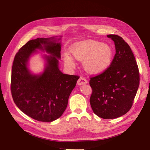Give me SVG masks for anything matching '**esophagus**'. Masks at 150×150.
<instances>
[{"label": "esophagus", "instance_id": "obj_1", "mask_svg": "<svg viewBox=\"0 0 150 150\" xmlns=\"http://www.w3.org/2000/svg\"><path fill=\"white\" fill-rule=\"evenodd\" d=\"M87 83V79H85L84 77H82V76H81V77L78 79V82H77L78 85H83V84H85V83Z\"/></svg>", "mask_w": 150, "mask_h": 150}]
</instances>
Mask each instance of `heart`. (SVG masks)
<instances>
[{
  "mask_svg": "<svg viewBox=\"0 0 150 150\" xmlns=\"http://www.w3.org/2000/svg\"><path fill=\"white\" fill-rule=\"evenodd\" d=\"M71 52L76 59L83 62L84 69L90 74H98L108 68L111 64L113 52L108 44L94 41H88L74 46ZM67 65L73 67L74 59L69 55H64Z\"/></svg>",
  "mask_w": 150,
  "mask_h": 150,
  "instance_id": "heart-1",
  "label": "heart"
}]
</instances>
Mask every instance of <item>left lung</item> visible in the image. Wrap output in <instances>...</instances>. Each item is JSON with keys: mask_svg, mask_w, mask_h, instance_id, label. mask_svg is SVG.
Masks as SVG:
<instances>
[{"mask_svg": "<svg viewBox=\"0 0 150 150\" xmlns=\"http://www.w3.org/2000/svg\"><path fill=\"white\" fill-rule=\"evenodd\" d=\"M115 42L111 64L101 74L90 78V103L94 114L104 119L120 117L129 111L140 83L135 57L123 38L108 35Z\"/></svg>", "mask_w": 150, "mask_h": 150, "instance_id": "left-lung-1", "label": "left lung"}]
</instances>
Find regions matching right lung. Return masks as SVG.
I'll use <instances>...</instances> for the list:
<instances>
[{
  "label": "right lung",
  "mask_w": 150,
  "mask_h": 150,
  "mask_svg": "<svg viewBox=\"0 0 150 150\" xmlns=\"http://www.w3.org/2000/svg\"><path fill=\"white\" fill-rule=\"evenodd\" d=\"M36 49L45 50L47 65L39 76L30 74L27 62ZM61 45L54 38H37L23 46L14 58L11 70V93L21 111L34 120L50 122L65 111L68 99L79 76L65 74L58 69Z\"/></svg>",
  "instance_id": "add662e5"
}]
</instances>
